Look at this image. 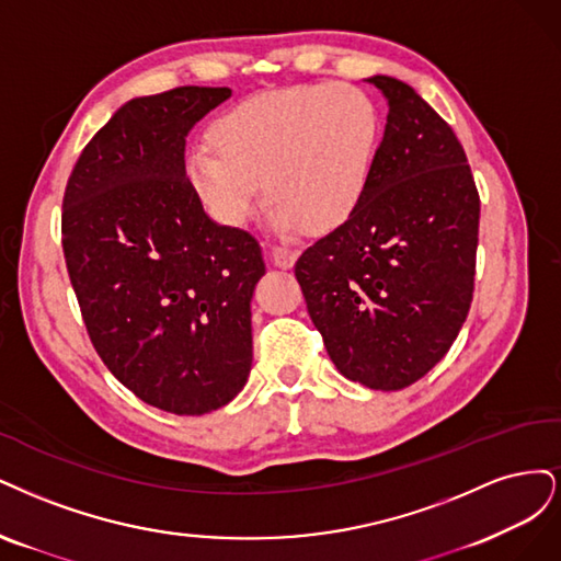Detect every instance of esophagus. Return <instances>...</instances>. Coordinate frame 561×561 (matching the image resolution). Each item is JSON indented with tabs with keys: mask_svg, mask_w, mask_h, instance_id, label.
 Returning <instances> with one entry per match:
<instances>
[{
	"mask_svg": "<svg viewBox=\"0 0 561 561\" xmlns=\"http://www.w3.org/2000/svg\"><path fill=\"white\" fill-rule=\"evenodd\" d=\"M273 261H275L277 267L288 270V267H294V263L298 261V251L288 249V247H275L273 249Z\"/></svg>",
	"mask_w": 561,
	"mask_h": 561,
	"instance_id": "34e87169",
	"label": "esophagus"
}]
</instances>
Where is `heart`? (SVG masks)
I'll use <instances>...</instances> for the list:
<instances>
[{
	"label": "heart",
	"instance_id": "b5f03b06",
	"mask_svg": "<svg viewBox=\"0 0 561 561\" xmlns=\"http://www.w3.org/2000/svg\"><path fill=\"white\" fill-rule=\"evenodd\" d=\"M209 139L214 151L195 147L186 174L221 226L240 228L263 186L270 228L329 234L364 203L379 116L347 83L296 85L234 106L211 125Z\"/></svg>",
	"mask_w": 561,
	"mask_h": 561
}]
</instances>
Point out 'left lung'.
Segmentation results:
<instances>
[{
  "label": "left lung",
  "mask_w": 561,
  "mask_h": 561,
  "mask_svg": "<svg viewBox=\"0 0 561 561\" xmlns=\"http://www.w3.org/2000/svg\"><path fill=\"white\" fill-rule=\"evenodd\" d=\"M370 184L352 219L302 251L296 279L335 368L396 391L447 354L471 310L480 195L449 125L391 77Z\"/></svg>",
  "instance_id": "obj_1"
}]
</instances>
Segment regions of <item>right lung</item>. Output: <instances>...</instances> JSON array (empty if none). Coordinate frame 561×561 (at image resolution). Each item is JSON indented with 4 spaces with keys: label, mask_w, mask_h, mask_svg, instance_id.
<instances>
[{
    "label": "right lung",
    "mask_w": 561,
    "mask_h": 561,
    "mask_svg": "<svg viewBox=\"0 0 561 561\" xmlns=\"http://www.w3.org/2000/svg\"><path fill=\"white\" fill-rule=\"evenodd\" d=\"M230 88L125 102L85 144L62 201V249L90 342L137 399L174 414L230 403L251 370L247 230L211 221L186 176L193 125Z\"/></svg>",
    "instance_id": "add662e5"
}]
</instances>
